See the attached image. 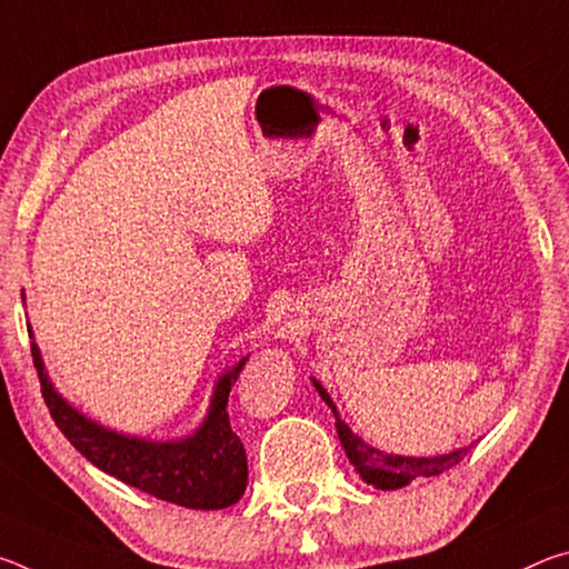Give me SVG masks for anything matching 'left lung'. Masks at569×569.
<instances>
[{
	"mask_svg": "<svg viewBox=\"0 0 569 569\" xmlns=\"http://www.w3.org/2000/svg\"><path fill=\"white\" fill-rule=\"evenodd\" d=\"M313 383H316V389H319L321 399L329 403L336 413V407L329 399V393H326V389L319 381H313ZM336 431H339V439L346 449V457H349L356 471L363 477L366 485H373L377 489H399V487H407L409 481L417 477L441 475V471H447L449 467L459 465V461L465 459L469 451V449H457V451H449V455H445V457H431V459L383 455V451L363 445L359 437H353L351 429L339 419V413H336Z\"/></svg>",
	"mask_w": 569,
	"mask_h": 569,
	"instance_id": "obj_1",
	"label": "left lung"
}]
</instances>
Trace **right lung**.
<instances>
[{
	"label": "right lung",
	"mask_w": 569,
	"mask_h": 569,
	"mask_svg": "<svg viewBox=\"0 0 569 569\" xmlns=\"http://www.w3.org/2000/svg\"><path fill=\"white\" fill-rule=\"evenodd\" d=\"M32 359L54 423L70 439V445L98 469L162 502L190 509H223L243 497L248 485L246 449L230 429L226 403L246 359L218 381L203 427L192 437L168 445L114 435L100 423L84 419L47 381L37 343H32Z\"/></svg>",
	"instance_id": "1"
}]
</instances>
